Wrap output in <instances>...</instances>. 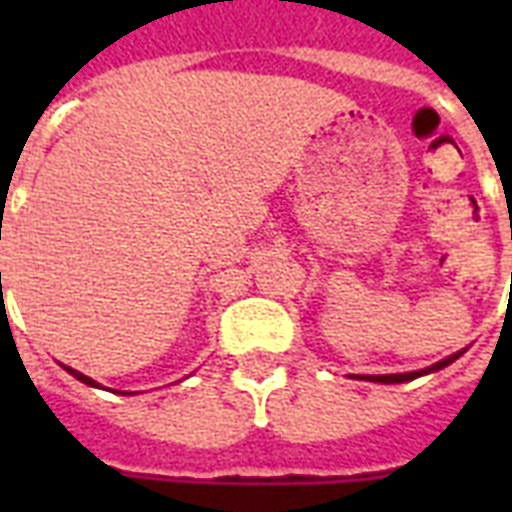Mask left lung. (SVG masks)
Segmentation results:
<instances>
[{
    "label": "left lung",
    "instance_id": "8db88e82",
    "mask_svg": "<svg viewBox=\"0 0 512 512\" xmlns=\"http://www.w3.org/2000/svg\"><path fill=\"white\" fill-rule=\"evenodd\" d=\"M468 348L457 350V353H452V356L441 358V361H436V364L425 366V369H417V372H404V374H356V380H366V382H382V385H396V382H409V380H417V377H425V374H433L438 372V369H444V366L454 364L457 358L462 356Z\"/></svg>",
    "mask_w": 512,
    "mask_h": 512
}]
</instances>
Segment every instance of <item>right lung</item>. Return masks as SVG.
Masks as SVG:
<instances>
[{
	"mask_svg": "<svg viewBox=\"0 0 512 512\" xmlns=\"http://www.w3.org/2000/svg\"><path fill=\"white\" fill-rule=\"evenodd\" d=\"M60 366H63V369H66V372L71 374V377H76V380H79V382H84V385H90V388H100L98 382L92 380V377H87V374L76 372V369H71V366H66V364H60Z\"/></svg>",
	"mask_w": 512,
	"mask_h": 512,
	"instance_id": "add662e5",
	"label": "right lung"
}]
</instances>
